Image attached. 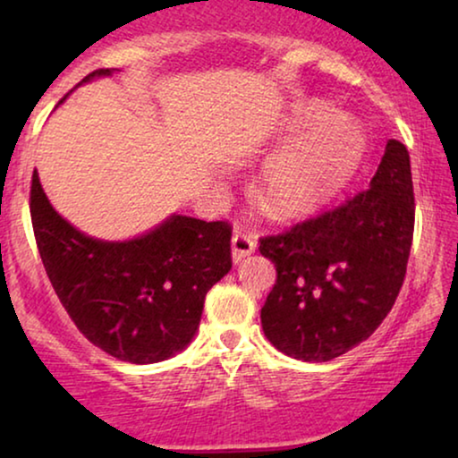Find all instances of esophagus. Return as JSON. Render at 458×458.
Masks as SVG:
<instances>
[{"label": "esophagus", "mask_w": 458, "mask_h": 458, "mask_svg": "<svg viewBox=\"0 0 458 458\" xmlns=\"http://www.w3.org/2000/svg\"><path fill=\"white\" fill-rule=\"evenodd\" d=\"M256 240L250 233H242V231H235L233 237H231V252H233V262H240L254 252Z\"/></svg>", "instance_id": "obj_1"}]
</instances>
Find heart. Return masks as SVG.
Returning a JSON list of instances; mask_svg holds the SVG:
<instances>
[{"mask_svg":"<svg viewBox=\"0 0 458 458\" xmlns=\"http://www.w3.org/2000/svg\"><path fill=\"white\" fill-rule=\"evenodd\" d=\"M279 143L262 173L259 198L275 218H300L321 210L356 177L367 154V135L356 118L321 99L298 104L281 124Z\"/></svg>","mask_w":458,"mask_h":458,"instance_id":"heart-1","label":"heart"}]
</instances>
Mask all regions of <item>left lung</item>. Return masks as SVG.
Returning a JSON list of instances; mask_svg holds the SVG:
<instances>
[{"label":"left lung","mask_w":458,"mask_h":458,"mask_svg":"<svg viewBox=\"0 0 458 458\" xmlns=\"http://www.w3.org/2000/svg\"><path fill=\"white\" fill-rule=\"evenodd\" d=\"M412 229L409 149L390 140L369 190L260 240V254L277 268L260 310L268 342L306 362H327L365 342L396 302Z\"/></svg>","instance_id":"obj_1"}]
</instances>
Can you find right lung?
Listing matches in <instances>:
<instances>
[{
  "mask_svg": "<svg viewBox=\"0 0 458 458\" xmlns=\"http://www.w3.org/2000/svg\"><path fill=\"white\" fill-rule=\"evenodd\" d=\"M112 72L99 68L79 85ZM30 218L47 277L81 334L133 365L166 360L190 346L206 293L231 268L227 223L171 215L133 240H96L54 210L37 171Z\"/></svg>",
  "mask_w": 458,
  "mask_h": 458,
  "instance_id": "right-lung-1",
  "label": "right lung"
}]
</instances>
